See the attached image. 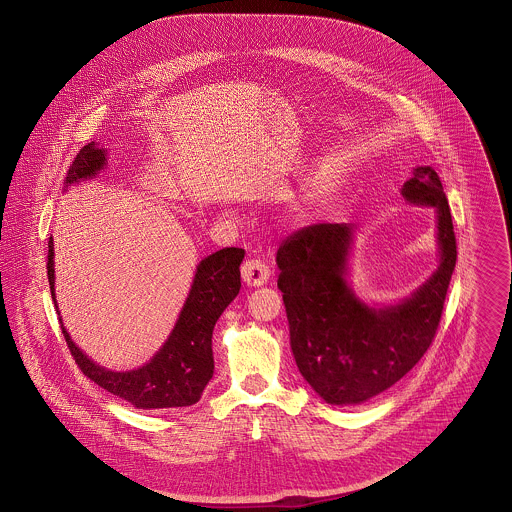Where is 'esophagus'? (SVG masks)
Returning a JSON list of instances; mask_svg holds the SVG:
<instances>
[{
  "mask_svg": "<svg viewBox=\"0 0 512 512\" xmlns=\"http://www.w3.org/2000/svg\"><path fill=\"white\" fill-rule=\"evenodd\" d=\"M242 280L248 286H264L270 280V266L260 258H250L242 264Z\"/></svg>",
  "mask_w": 512,
  "mask_h": 512,
  "instance_id": "obj_1",
  "label": "esophagus"
}]
</instances>
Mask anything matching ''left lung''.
<instances>
[{"mask_svg":"<svg viewBox=\"0 0 512 512\" xmlns=\"http://www.w3.org/2000/svg\"><path fill=\"white\" fill-rule=\"evenodd\" d=\"M402 197L434 207L439 266L424 286L394 305L370 307L349 286L355 230L347 222L295 230L278 250V288L284 293L295 365L327 404H363L388 390L436 337L457 260L451 213L432 167H416Z\"/></svg>","mask_w":512,"mask_h":512,"instance_id":"1","label":"left lung"}]
</instances>
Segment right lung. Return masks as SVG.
<instances>
[{
  "mask_svg": "<svg viewBox=\"0 0 512 512\" xmlns=\"http://www.w3.org/2000/svg\"><path fill=\"white\" fill-rule=\"evenodd\" d=\"M106 165V149L90 142L74 157L67 171V187L96 177ZM55 250L53 236L49 238V286L55 301ZM242 248H222L207 256L197 266L191 292L179 313V319L161 349L151 361L136 370L114 372L90 361L71 339L65 327L63 335L71 349L74 363L84 376L102 386L114 396L142 410L181 408L199 402L205 386L213 378V329L222 311L240 292V262ZM57 307V301H55Z\"/></svg>",
  "mask_w": 512,
  "mask_h": 512,
  "instance_id": "obj_1",
  "label": "right lung"
}]
</instances>
